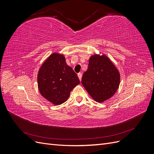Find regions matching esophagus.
Segmentation results:
<instances>
[{
	"instance_id": "obj_1",
	"label": "esophagus",
	"mask_w": 154,
	"mask_h": 154,
	"mask_svg": "<svg viewBox=\"0 0 154 154\" xmlns=\"http://www.w3.org/2000/svg\"><path fill=\"white\" fill-rule=\"evenodd\" d=\"M78 76L79 80H80L81 81V80H82V73H81V72H79V73L78 74Z\"/></svg>"
}]
</instances>
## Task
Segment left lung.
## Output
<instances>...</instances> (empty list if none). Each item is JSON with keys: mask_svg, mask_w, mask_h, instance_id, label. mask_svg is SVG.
I'll list each match as a JSON object with an SVG mask.
<instances>
[{"mask_svg": "<svg viewBox=\"0 0 154 154\" xmlns=\"http://www.w3.org/2000/svg\"><path fill=\"white\" fill-rule=\"evenodd\" d=\"M82 83L92 98L99 103L110 99L118 89L120 74L110 58L104 54L92 55L83 73Z\"/></svg>", "mask_w": 154, "mask_h": 154, "instance_id": "obj_1", "label": "left lung"}]
</instances>
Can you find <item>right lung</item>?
<instances>
[{"label": "right lung", "instance_id": "obj_1", "mask_svg": "<svg viewBox=\"0 0 154 154\" xmlns=\"http://www.w3.org/2000/svg\"><path fill=\"white\" fill-rule=\"evenodd\" d=\"M37 82L40 94L53 105H59L68 100L80 80L66 63L64 55L55 52L40 67Z\"/></svg>", "mask_w": 154, "mask_h": 154}]
</instances>
